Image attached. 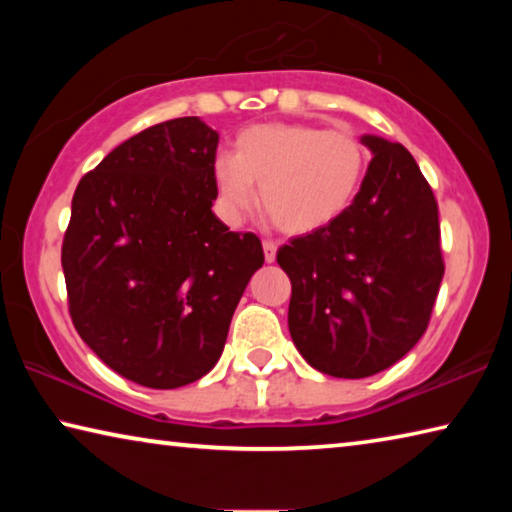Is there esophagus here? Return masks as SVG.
<instances>
[{
  "label": "esophagus",
  "mask_w": 512,
  "mask_h": 512,
  "mask_svg": "<svg viewBox=\"0 0 512 512\" xmlns=\"http://www.w3.org/2000/svg\"><path fill=\"white\" fill-rule=\"evenodd\" d=\"M262 246H264V259H266V262H268V264L275 262V255H277V244H275V241L266 239Z\"/></svg>",
  "instance_id": "1"
}]
</instances>
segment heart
Segmentation results:
<instances>
[{
	"label": "heart",
	"mask_w": 512,
	"mask_h": 512,
	"mask_svg": "<svg viewBox=\"0 0 512 512\" xmlns=\"http://www.w3.org/2000/svg\"><path fill=\"white\" fill-rule=\"evenodd\" d=\"M368 167V149L352 128L257 124L241 131L237 153L214 158L216 198L237 221L257 201L277 228L307 235L348 210Z\"/></svg>",
	"instance_id": "b5f03b06"
}]
</instances>
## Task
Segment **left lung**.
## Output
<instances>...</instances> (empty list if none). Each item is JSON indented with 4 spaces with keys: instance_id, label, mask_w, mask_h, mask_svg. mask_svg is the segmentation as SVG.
I'll list each match as a JSON object with an SVG mask.
<instances>
[{
    "instance_id": "obj_1",
    "label": "left lung",
    "mask_w": 512,
    "mask_h": 512,
    "mask_svg": "<svg viewBox=\"0 0 512 512\" xmlns=\"http://www.w3.org/2000/svg\"><path fill=\"white\" fill-rule=\"evenodd\" d=\"M361 140L372 160L354 203L277 250L293 343L343 379L377 375L420 341L445 275L438 203L418 162L397 142Z\"/></svg>"
}]
</instances>
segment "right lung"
Listing matches in <instances>:
<instances>
[{"mask_svg": "<svg viewBox=\"0 0 512 512\" xmlns=\"http://www.w3.org/2000/svg\"><path fill=\"white\" fill-rule=\"evenodd\" d=\"M219 133L178 117L133 135L81 178L63 239L69 316L92 352L146 388L219 361L262 241L216 219Z\"/></svg>", "mask_w": 512, "mask_h": 512, "instance_id": "add662e5", "label": "right lung"}]
</instances>
